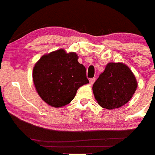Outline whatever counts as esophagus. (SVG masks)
<instances>
[{
    "label": "esophagus",
    "instance_id": "esophagus-1",
    "mask_svg": "<svg viewBox=\"0 0 155 155\" xmlns=\"http://www.w3.org/2000/svg\"><path fill=\"white\" fill-rule=\"evenodd\" d=\"M94 81H95V78H90V79H89L90 84H94Z\"/></svg>",
    "mask_w": 155,
    "mask_h": 155
}]
</instances>
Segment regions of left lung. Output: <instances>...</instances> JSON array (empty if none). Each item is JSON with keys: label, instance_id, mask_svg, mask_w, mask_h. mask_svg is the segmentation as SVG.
I'll return each mask as SVG.
<instances>
[{"label": "left lung", "instance_id": "left-lung-1", "mask_svg": "<svg viewBox=\"0 0 155 155\" xmlns=\"http://www.w3.org/2000/svg\"><path fill=\"white\" fill-rule=\"evenodd\" d=\"M137 82L130 69L122 63H109L93 84L98 105L106 109L120 108L131 99Z\"/></svg>", "mask_w": 155, "mask_h": 155}]
</instances>
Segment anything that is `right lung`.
<instances>
[{"mask_svg":"<svg viewBox=\"0 0 155 155\" xmlns=\"http://www.w3.org/2000/svg\"><path fill=\"white\" fill-rule=\"evenodd\" d=\"M75 53L61 49L43 55L33 68L35 89L44 102L59 108L73 100L81 86L89 83L86 69Z\"/></svg>","mask_w":155,"mask_h":155,"instance_id":"add662e5","label":"right lung"}]
</instances>
